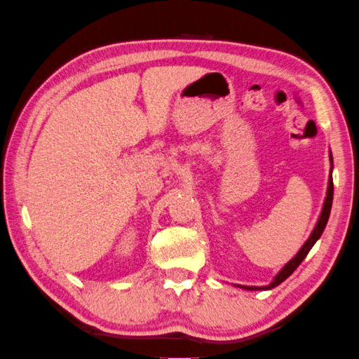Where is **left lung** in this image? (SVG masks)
Wrapping results in <instances>:
<instances>
[{
	"mask_svg": "<svg viewBox=\"0 0 359 359\" xmlns=\"http://www.w3.org/2000/svg\"><path fill=\"white\" fill-rule=\"evenodd\" d=\"M331 172H332V156H331ZM332 196H334V184H332V173H331V178H329V184H327V194H326V201L325 205H323V211L320 215V219L316 222V226L313 229L312 235H310L307 242L302 245V248L299 250L297 255L292 257V259L286 264V266L280 270V273L277 277L273 278V281L267 286H240L243 287V290H250V291H257V290H272V287L278 286L280 283H283V281L290 277V275L294 272V270L299 267V264H301L305 256L309 255V251L312 250V246L316 243V240L321 237L323 231H325V227L327 224V219H329V213H331V207H332Z\"/></svg>",
	"mask_w": 359,
	"mask_h": 359,
	"instance_id": "left-lung-1",
	"label": "left lung"
}]
</instances>
